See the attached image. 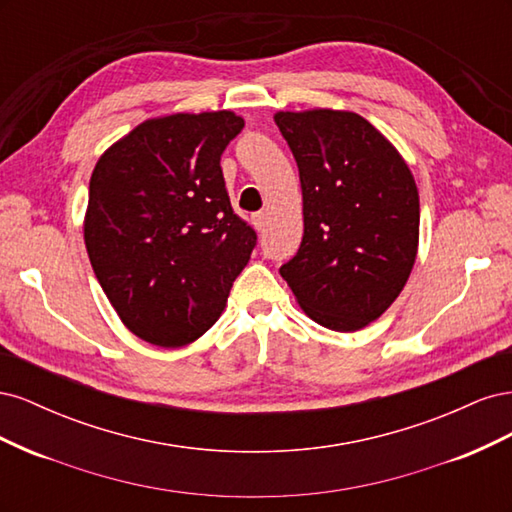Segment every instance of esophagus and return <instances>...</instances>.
I'll use <instances>...</instances> for the list:
<instances>
[{"label":"esophagus","instance_id":"34e87169","mask_svg":"<svg viewBox=\"0 0 512 512\" xmlns=\"http://www.w3.org/2000/svg\"><path fill=\"white\" fill-rule=\"evenodd\" d=\"M252 222H254L256 230H265V226H267V213H265V211L254 213V215H252Z\"/></svg>","mask_w":512,"mask_h":512}]
</instances>
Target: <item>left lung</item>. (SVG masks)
Returning a JSON list of instances; mask_svg holds the SVG:
<instances>
[{
    "mask_svg": "<svg viewBox=\"0 0 512 512\" xmlns=\"http://www.w3.org/2000/svg\"><path fill=\"white\" fill-rule=\"evenodd\" d=\"M299 166L303 239L280 273L303 312L359 331L404 290L418 250V190L406 160L350 111L275 113Z\"/></svg>",
    "mask_w": 512,
    "mask_h": 512,
    "instance_id": "left-lung-1",
    "label": "left lung"
}]
</instances>
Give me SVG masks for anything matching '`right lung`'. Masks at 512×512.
Listing matches in <instances>:
<instances>
[{
    "label": "right lung",
    "instance_id": "right-lung-1",
    "mask_svg": "<svg viewBox=\"0 0 512 512\" xmlns=\"http://www.w3.org/2000/svg\"><path fill=\"white\" fill-rule=\"evenodd\" d=\"M232 111L147 119L89 181L85 247L121 322L162 348L192 344L224 312L256 232L232 211L220 158Z\"/></svg>",
    "mask_w": 512,
    "mask_h": 512
}]
</instances>
